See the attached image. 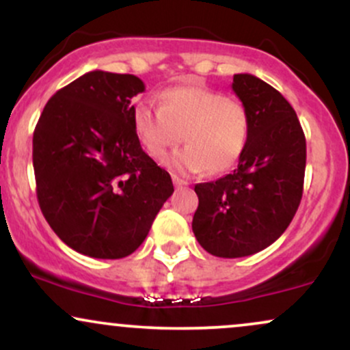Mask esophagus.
I'll list each match as a JSON object with an SVG mask.
<instances>
[{
    "instance_id": "esophagus-1",
    "label": "esophagus",
    "mask_w": 350,
    "mask_h": 350,
    "mask_svg": "<svg viewBox=\"0 0 350 350\" xmlns=\"http://www.w3.org/2000/svg\"><path fill=\"white\" fill-rule=\"evenodd\" d=\"M172 183H174L176 187H183V186H187V180L178 178V176H172Z\"/></svg>"
}]
</instances>
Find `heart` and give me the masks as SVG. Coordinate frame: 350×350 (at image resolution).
I'll use <instances>...</instances> for the list:
<instances>
[{"label":"heart","instance_id":"obj_1","mask_svg":"<svg viewBox=\"0 0 350 350\" xmlns=\"http://www.w3.org/2000/svg\"><path fill=\"white\" fill-rule=\"evenodd\" d=\"M133 128L144 151L164 159L172 148L187 144L170 161L180 174L208 171L220 174L243 156L250 135V116L240 100L207 87H171L159 95V108L138 103Z\"/></svg>","mask_w":350,"mask_h":350}]
</instances>
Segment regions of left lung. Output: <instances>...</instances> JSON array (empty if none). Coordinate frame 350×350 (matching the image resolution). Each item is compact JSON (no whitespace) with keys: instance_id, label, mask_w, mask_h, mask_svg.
Returning <instances> with one entry per match:
<instances>
[{"instance_id":"8db88e82","label":"left lung","mask_w":350,"mask_h":350,"mask_svg":"<svg viewBox=\"0 0 350 350\" xmlns=\"http://www.w3.org/2000/svg\"><path fill=\"white\" fill-rule=\"evenodd\" d=\"M232 90L250 116V135L232 174L196 184L192 232L204 250L240 258L263 250L291 224L303 196L306 138L288 100L252 74Z\"/></svg>"}]
</instances>
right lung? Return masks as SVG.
Masks as SVG:
<instances>
[{
    "label": "right lung",
    "instance_id": "obj_1",
    "mask_svg": "<svg viewBox=\"0 0 350 350\" xmlns=\"http://www.w3.org/2000/svg\"><path fill=\"white\" fill-rule=\"evenodd\" d=\"M131 74L92 70L52 95L33 136L36 192L64 243L92 258L131 255L174 186L139 144Z\"/></svg>",
    "mask_w": 350,
    "mask_h": 350
}]
</instances>
